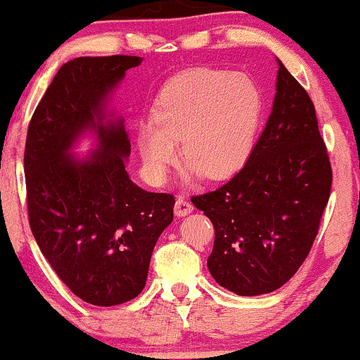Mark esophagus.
<instances>
[{
	"instance_id": "esophagus-1",
	"label": "esophagus",
	"mask_w": 360,
	"mask_h": 360,
	"mask_svg": "<svg viewBox=\"0 0 360 360\" xmlns=\"http://www.w3.org/2000/svg\"><path fill=\"white\" fill-rule=\"evenodd\" d=\"M175 216H179V218H184V216L190 214L191 211H193V205L190 203L188 200L184 198V196H179L175 201Z\"/></svg>"
}]
</instances>
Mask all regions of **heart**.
Instances as JSON below:
<instances>
[{
    "label": "heart",
    "instance_id": "b5f03b06",
    "mask_svg": "<svg viewBox=\"0 0 360 360\" xmlns=\"http://www.w3.org/2000/svg\"><path fill=\"white\" fill-rule=\"evenodd\" d=\"M260 120V95L244 73L193 68L162 88L154 120L141 122L136 144L149 176L164 184L179 160L190 179L219 180L238 172L250 154Z\"/></svg>",
    "mask_w": 360,
    "mask_h": 360
}]
</instances>
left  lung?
<instances>
[{"mask_svg": "<svg viewBox=\"0 0 360 360\" xmlns=\"http://www.w3.org/2000/svg\"><path fill=\"white\" fill-rule=\"evenodd\" d=\"M265 129L228 184L191 198L214 226L208 269L240 297L293 277L318 234L333 172L311 98L280 60Z\"/></svg>", "mask_w": 360, "mask_h": 360, "instance_id": "1", "label": "left lung"}]
</instances>
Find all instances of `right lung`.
<instances>
[{"instance_id":"1","label":"right lung","mask_w":360,"mask_h":360,"mask_svg":"<svg viewBox=\"0 0 360 360\" xmlns=\"http://www.w3.org/2000/svg\"><path fill=\"white\" fill-rule=\"evenodd\" d=\"M134 56L78 57L60 67L29 122L24 174L31 231L63 283L95 307H115L146 287L157 239L174 221L175 198L129 179L131 142L108 101ZM110 116H112L110 112ZM85 131L97 149L71 150Z\"/></svg>"}]
</instances>
